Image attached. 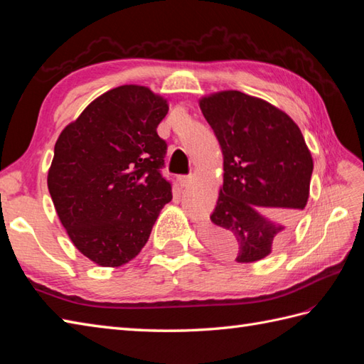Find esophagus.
<instances>
[{"label": "esophagus", "mask_w": 364, "mask_h": 364, "mask_svg": "<svg viewBox=\"0 0 364 364\" xmlns=\"http://www.w3.org/2000/svg\"><path fill=\"white\" fill-rule=\"evenodd\" d=\"M178 183H180L181 188H188L189 183H191V176L189 175H180L176 178Z\"/></svg>", "instance_id": "obj_1"}]
</instances>
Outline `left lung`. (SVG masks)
<instances>
[{"label": "left lung", "mask_w": 364, "mask_h": 364, "mask_svg": "<svg viewBox=\"0 0 364 364\" xmlns=\"http://www.w3.org/2000/svg\"><path fill=\"white\" fill-rule=\"evenodd\" d=\"M200 109L223 154V186L205 242L237 262L262 259L306 206L311 153L289 115L261 98L225 90L200 100Z\"/></svg>", "instance_id": "8db88e82"}]
</instances>
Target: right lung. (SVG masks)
Returning a JSON list of instances; mask_svg holds the SVG:
<instances>
[{
    "mask_svg": "<svg viewBox=\"0 0 364 364\" xmlns=\"http://www.w3.org/2000/svg\"><path fill=\"white\" fill-rule=\"evenodd\" d=\"M167 111V100L149 87H115L94 100L54 145V208L76 249L98 266L136 258L172 200V184L161 173L167 144L156 133Z\"/></svg>",
    "mask_w": 364,
    "mask_h": 364,
    "instance_id": "add662e5",
    "label": "right lung"
}]
</instances>
